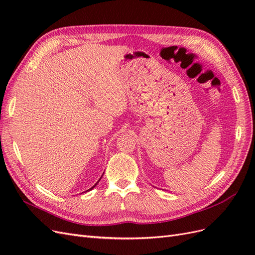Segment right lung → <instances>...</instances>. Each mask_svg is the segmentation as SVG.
<instances>
[{"mask_svg": "<svg viewBox=\"0 0 255 255\" xmlns=\"http://www.w3.org/2000/svg\"><path fill=\"white\" fill-rule=\"evenodd\" d=\"M101 177H102V176H101ZM101 177H100V179H99V181H100V180H101ZM99 181H98V182H97V183H96V184H95V185H94V186H92V187H91V188H89V189H88V190H91V189H92V188H95V187H96V186H97V184H98V183H99ZM88 190H87V191H88Z\"/></svg>", "mask_w": 255, "mask_h": 255, "instance_id": "1", "label": "right lung"}]
</instances>
